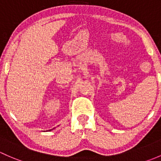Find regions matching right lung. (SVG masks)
Returning a JSON list of instances; mask_svg holds the SVG:
<instances>
[{"label":"right lung","mask_w":161,"mask_h":161,"mask_svg":"<svg viewBox=\"0 0 161 161\" xmlns=\"http://www.w3.org/2000/svg\"><path fill=\"white\" fill-rule=\"evenodd\" d=\"M48 131H51V130H48Z\"/></svg>","instance_id":"1"}]
</instances>
